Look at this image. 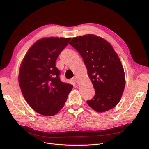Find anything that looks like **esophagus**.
<instances>
[{"instance_id":"obj_1","label":"esophagus","mask_w":149,"mask_h":149,"mask_svg":"<svg viewBox=\"0 0 149 149\" xmlns=\"http://www.w3.org/2000/svg\"><path fill=\"white\" fill-rule=\"evenodd\" d=\"M73 80L74 81H75L76 83H79V79L77 77V76H74V77L73 78Z\"/></svg>"}]
</instances>
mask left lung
<instances>
[{
	"label": "left lung",
	"instance_id": "obj_1",
	"mask_svg": "<svg viewBox=\"0 0 149 149\" xmlns=\"http://www.w3.org/2000/svg\"><path fill=\"white\" fill-rule=\"evenodd\" d=\"M82 56L95 95L87 104L103 112L114 108L120 100L125 84L123 66L111 45L95 35L72 38L70 42Z\"/></svg>",
	"mask_w": 149,
	"mask_h": 149
}]
</instances>
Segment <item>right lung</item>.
Returning a JSON list of instances; mask_svg holds the SVG:
<instances>
[{
	"label": "right lung",
	"mask_w": 149,
	"mask_h": 149,
	"mask_svg": "<svg viewBox=\"0 0 149 149\" xmlns=\"http://www.w3.org/2000/svg\"><path fill=\"white\" fill-rule=\"evenodd\" d=\"M71 38H43L26 52L19 70V83L26 101L38 113L52 116L63 107L73 86L63 83L55 66Z\"/></svg>",
	"instance_id": "add662e5"
}]
</instances>
